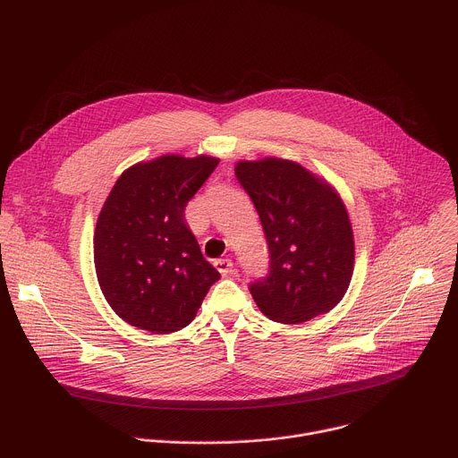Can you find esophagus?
I'll return each instance as SVG.
<instances>
[{"label":"esophagus","instance_id":"1","mask_svg":"<svg viewBox=\"0 0 458 458\" xmlns=\"http://www.w3.org/2000/svg\"><path fill=\"white\" fill-rule=\"evenodd\" d=\"M214 267L217 268V272L223 276V277H228L232 272H233V263L230 259H217Z\"/></svg>","mask_w":458,"mask_h":458}]
</instances>
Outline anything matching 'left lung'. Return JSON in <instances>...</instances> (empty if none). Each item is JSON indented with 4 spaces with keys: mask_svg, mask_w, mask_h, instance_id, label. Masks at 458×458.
I'll return each mask as SVG.
<instances>
[{
    "mask_svg": "<svg viewBox=\"0 0 458 458\" xmlns=\"http://www.w3.org/2000/svg\"><path fill=\"white\" fill-rule=\"evenodd\" d=\"M235 175L263 225L270 274L250 284L259 310L283 324L328 313L344 297L355 265L353 230L335 188L299 163L239 161Z\"/></svg>",
    "mask_w": 458,
    "mask_h": 458,
    "instance_id": "obj_1",
    "label": "left lung"
}]
</instances>
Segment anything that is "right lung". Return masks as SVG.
I'll use <instances>...</instances> for the list:
<instances>
[{
	"label": "right lung",
	"instance_id": "1",
	"mask_svg": "<svg viewBox=\"0 0 458 458\" xmlns=\"http://www.w3.org/2000/svg\"><path fill=\"white\" fill-rule=\"evenodd\" d=\"M217 165L212 156L166 154L126 168L110 190L96 223L94 265L124 322L177 332L219 281L184 221V207Z\"/></svg>",
	"mask_w": 458,
	"mask_h": 458
}]
</instances>
